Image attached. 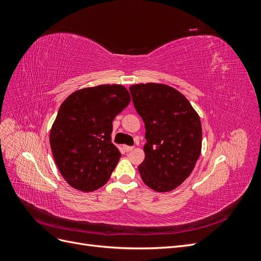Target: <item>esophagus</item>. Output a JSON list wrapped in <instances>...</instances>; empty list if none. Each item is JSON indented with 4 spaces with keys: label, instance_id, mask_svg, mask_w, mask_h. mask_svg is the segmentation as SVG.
Masks as SVG:
<instances>
[{
    "label": "esophagus",
    "instance_id": "obj_1",
    "mask_svg": "<svg viewBox=\"0 0 261 261\" xmlns=\"http://www.w3.org/2000/svg\"><path fill=\"white\" fill-rule=\"evenodd\" d=\"M123 148H124V150H125L126 152H129V151H132V150L134 149L133 146H123Z\"/></svg>",
    "mask_w": 261,
    "mask_h": 261
}]
</instances>
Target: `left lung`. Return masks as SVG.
Instances as JSON below:
<instances>
[{"instance_id": "obj_1", "label": "left lung", "mask_w": 261, "mask_h": 261, "mask_svg": "<svg viewBox=\"0 0 261 261\" xmlns=\"http://www.w3.org/2000/svg\"><path fill=\"white\" fill-rule=\"evenodd\" d=\"M129 91L146 128L141 179L155 192L173 191L191 175L200 155L199 115L184 94L168 85L137 84Z\"/></svg>"}]
</instances>
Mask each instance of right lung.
I'll return each instance as SVG.
<instances>
[{"instance_id":"add662e5","label":"right lung","mask_w":261,"mask_h":261,"mask_svg":"<svg viewBox=\"0 0 261 261\" xmlns=\"http://www.w3.org/2000/svg\"><path fill=\"white\" fill-rule=\"evenodd\" d=\"M130 102L122 85H100L73 92L61 105L50 132L57 167L82 192L103 186L121 158L112 144V122Z\"/></svg>"}]
</instances>
